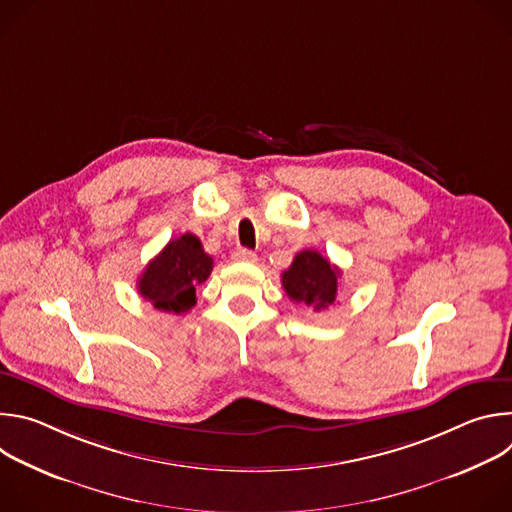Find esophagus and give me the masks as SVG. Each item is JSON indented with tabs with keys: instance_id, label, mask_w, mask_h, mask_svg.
Returning a JSON list of instances; mask_svg holds the SVG:
<instances>
[{
	"instance_id": "34e87169",
	"label": "esophagus",
	"mask_w": 512,
	"mask_h": 512,
	"mask_svg": "<svg viewBox=\"0 0 512 512\" xmlns=\"http://www.w3.org/2000/svg\"><path fill=\"white\" fill-rule=\"evenodd\" d=\"M235 261H241V263H255L257 261V255L249 249H237L235 255H233Z\"/></svg>"
}]
</instances>
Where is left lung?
<instances>
[{
	"mask_svg": "<svg viewBox=\"0 0 512 512\" xmlns=\"http://www.w3.org/2000/svg\"><path fill=\"white\" fill-rule=\"evenodd\" d=\"M340 269L314 249L300 251L289 269L281 273V285L289 300L322 312L336 302Z\"/></svg>",
	"mask_w": 512,
	"mask_h": 512,
	"instance_id": "left-lung-1",
	"label": "left lung"
}]
</instances>
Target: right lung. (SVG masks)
<instances>
[{"instance_id":"1","label":"right lung","mask_w":512,"mask_h":512,"mask_svg":"<svg viewBox=\"0 0 512 512\" xmlns=\"http://www.w3.org/2000/svg\"><path fill=\"white\" fill-rule=\"evenodd\" d=\"M212 257L196 235L172 239L137 279V289L156 310L184 314L196 306V287L208 279Z\"/></svg>"}]
</instances>
